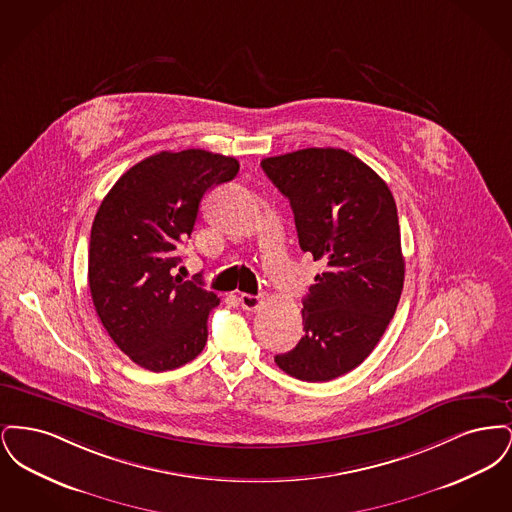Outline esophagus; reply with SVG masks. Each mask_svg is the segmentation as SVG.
Listing matches in <instances>:
<instances>
[{
  "label": "esophagus",
  "mask_w": 512,
  "mask_h": 512,
  "mask_svg": "<svg viewBox=\"0 0 512 512\" xmlns=\"http://www.w3.org/2000/svg\"><path fill=\"white\" fill-rule=\"evenodd\" d=\"M263 299L259 295H249V293H242L240 295V305L244 307L245 311H257L261 307Z\"/></svg>",
  "instance_id": "obj_1"
}]
</instances>
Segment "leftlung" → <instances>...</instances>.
<instances>
[{"label": "left lung", "instance_id": "obj_1", "mask_svg": "<svg viewBox=\"0 0 512 512\" xmlns=\"http://www.w3.org/2000/svg\"><path fill=\"white\" fill-rule=\"evenodd\" d=\"M261 167L290 199L301 249L324 263L303 299L305 336L274 363L297 380L328 382L361 365L395 315L405 280L395 199L345 149H299Z\"/></svg>", "mask_w": 512, "mask_h": 512}]
</instances>
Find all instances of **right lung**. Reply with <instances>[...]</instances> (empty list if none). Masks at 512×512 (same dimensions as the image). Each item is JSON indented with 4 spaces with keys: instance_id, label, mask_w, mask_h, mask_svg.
Segmentation results:
<instances>
[{
    "instance_id": "obj_1",
    "label": "right lung",
    "mask_w": 512,
    "mask_h": 512,
    "mask_svg": "<svg viewBox=\"0 0 512 512\" xmlns=\"http://www.w3.org/2000/svg\"><path fill=\"white\" fill-rule=\"evenodd\" d=\"M240 171L205 149L161 151L124 172L99 205L88 284L99 320L136 365L151 372L194 361L219 297L174 276V249L190 238L207 190Z\"/></svg>"
}]
</instances>
